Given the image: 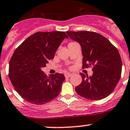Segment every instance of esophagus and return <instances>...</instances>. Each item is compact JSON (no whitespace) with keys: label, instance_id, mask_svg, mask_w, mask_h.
Listing matches in <instances>:
<instances>
[{"label":"esophagus","instance_id":"esophagus-1","mask_svg":"<svg viewBox=\"0 0 130 130\" xmlns=\"http://www.w3.org/2000/svg\"><path fill=\"white\" fill-rule=\"evenodd\" d=\"M71 76H72V74H70V73H65V78H69V77H71Z\"/></svg>","mask_w":130,"mask_h":130}]
</instances>
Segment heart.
I'll return each mask as SVG.
<instances>
[{
  "label": "heart",
  "instance_id": "b5f03b06",
  "mask_svg": "<svg viewBox=\"0 0 130 130\" xmlns=\"http://www.w3.org/2000/svg\"><path fill=\"white\" fill-rule=\"evenodd\" d=\"M70 43H69V44H70Z\"/></svg>",
  "mask_w": 130,
  "mask_h": 130
}]
</instances>
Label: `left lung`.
Listing matches in <instances>:
<instances>
[{
	"mask_svg": "<svg viewBox=\"0 0 130 130\" xmlns=\"http://www.w3.org/2000/svg\"><path fill=\"white\" fill-rule=\"evenodd\" d=\"M73 41L78 42L83 55L82 68L92 67L89 77L84 73L80 84L75 91L90 100H100L113 92L120 79L122 61L117 48L103 35L87 31H67Z\"/></svg>",
	"mask_w": 130,
	"mask_h": 130,
	"instance_id": "obj_1",
	"label": "left lung"
}]
</instances>
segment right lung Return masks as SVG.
<instances>
[{
  "label": "right lung",
  "mask_w": 130,
  "mask_h": 130,
  "mask_svg": "<svg viewBox=\"0 0 130 130\" xmlns=\"http://www.w3.org/2000/svg\"><path fill=\"white\" fill-rule=\"evenodd\" d=\"M67 38L63 31L38 32L16 48L9 61V77L25 101L42 105L59 95L64 75L57 73L47 77L41 69L54 58L60 44Z\"/></svg>",
  "instance_id": "obj_1"
}]
</instances>
